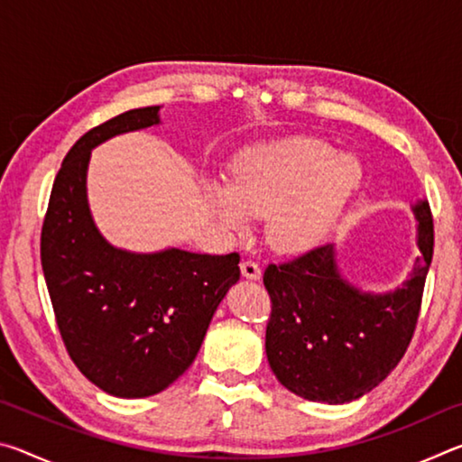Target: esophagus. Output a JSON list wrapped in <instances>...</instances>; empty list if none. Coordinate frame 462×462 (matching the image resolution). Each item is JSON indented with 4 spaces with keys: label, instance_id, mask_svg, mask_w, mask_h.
<instances>
[{
    "label": "esophagus",
    "instance_id": "obj_1",
    "mask_svg": "<svg viewBox=\"0 0 462 462\" xmlns=\"http://www.w3.org/2000/svg\"><path fill=\"white\" fill-rule=\"evenodd\" d=\"M240 271H242V277H246L250 281L261 279V267H259V263H254V261H242Z\"/></svg>",
    "mask_w": 462,
    "mask_h": 462
}]
</instances>
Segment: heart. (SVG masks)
Listing matches in <instances>:
<instances>
[{
  "mask_svg": "<svg viewBox=\"0 0 462 462\" xmlns=\"http://www.w3.org/2000/svg\"><path fill=\"white\" fill-rule=\"evenodd\" d=\"M361 181L356 156L297 136L246 148L232 162L228 185L206 183V199L228 230L245 232L250 217H267L273 246L306 253L334 228Z\"/></svg>",
  "mask_w": 462,
  "mask_h": 462,
  "instance_id": "obj_1",
  "label": "heart"
}]
</instances>
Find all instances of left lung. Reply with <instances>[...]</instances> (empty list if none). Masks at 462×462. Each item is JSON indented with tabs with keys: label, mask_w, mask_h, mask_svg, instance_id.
Here are the masks:
<instances>
[{
	"label": "left lung",
	"mask_w": 462,
	"mask_h": 462,
	"mask_svg": "<svg viewBox=\"0 0 462 462\" xmlns=\"http://www.w3.org/2000/svg\"><path fill=\"white\" fill-rule=\"evenodd\" d=\"M421 256L405 283L389 293H363L344 281L334 245L269 264L267 358L281 385L310 402H355L402 361L416 330L434 253L428 201L413 206Z\"/></svg>",
	"instance_id": "obj_1"
}]
</instances>
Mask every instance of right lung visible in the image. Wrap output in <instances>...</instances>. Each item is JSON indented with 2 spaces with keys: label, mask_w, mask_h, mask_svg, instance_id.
I'll list each match as a JSON object with an SVG mask.
<instances>
[{
  "label": "right lung",
  "mask_w": 462,
  "mask_h": 462,
  "mask_svg": "<svg viewBox=\"0 0 462 462\" xmlns=\"http://www.w3.org/2000/svg\"><path fill=\"white\" fill-rule=\"evenodd\" d=\"M159 122V106L138 107L77 140L52 183L41 236L69 356L93 385L128 400L161 393L189 369L214 311L240 279L238 253L136 254L109 245L93 224L85 187L91 148Z\"/></svg>",
  "instance_id": "obj_1"
}]
</instances>
